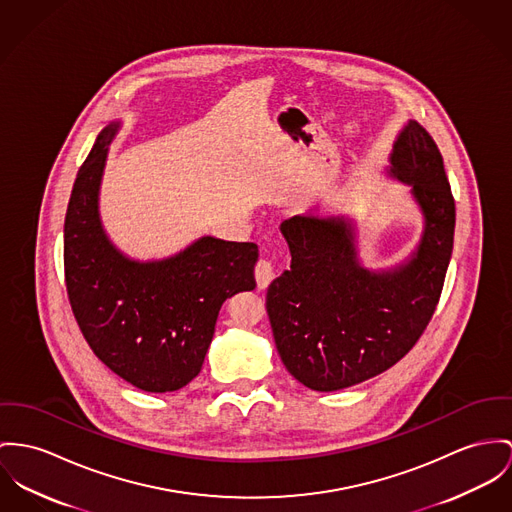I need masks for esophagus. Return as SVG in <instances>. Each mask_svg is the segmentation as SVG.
<instances>
[{"mask_svg":"<svg viewBox=\"0 0 512 512\" xmlns=\"http://www.w3.org/2000/svg\"><path fill=\"white\" fill-rule=\"evenodd\" d=\"M255 278H257V286H259L261 290H265V288L273 282V278H275V267H273V263L267 261V259H261V261L257 263V267H255Z\"/></svg>","mask_w":512,"mask_h":512,"instance_id":"esophagus-1","label":"esophagus"}]
</instances>
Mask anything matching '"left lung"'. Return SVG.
Wrapping results in <instances>:
<instances>
[{
	"instance_id": "1",
	"label": "left lung",
	"mask_w": 512,
	"mask_h": 512,
	"mask_svg": "<svg viewBox=\"0 0 512 512\" xmlns=\"http://www.w3.org/2000/svg\"><path fill=\"white\" fill-rule=\"evenodd\" d=\"M388 175L409 185L423 214L415 251L390 269L360 263L347 216H292L280 224L292 261L267 290V314L286 370L315 392L370 380L413 349L438 304L452 257L456 206L431 134L409 120Z\"/></svg>"
}]
</instances>
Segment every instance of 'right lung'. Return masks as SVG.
<instances>
[{
    "instance_id": "obj_1",
    "label": "right lung",
    "mask_w": 512,
    "mask_h": 512,
    "mask_svg": "<svg viewBox=\"0 0 512 512\" xmlns=\"http://www.w3.org/2000/svg\"><path fill=\"white\" fill-rule=\"evenodd\" d=\"M118 128L105 126L79 167L64 222L66 288L97 358L138 390L165 394L197 378L222 304L255 288L259 247L204 236L165 259L124 255L99 214Z\"/></svg>"
}]
</instances>
